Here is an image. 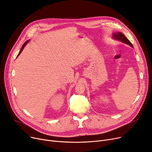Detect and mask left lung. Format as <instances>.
I'll list each match as a JSON object with an SVG mask.
<instances>
[{"instance_id":"8db88e82","label":"left lung","mask_w":152,"mask_h":152,"mask_svg":"<svg viewBox=\"0 0 152 152\" xmlns=\"http://www.w3.org/2000/svg\"><path fill=\"white\" fill-rule=\"evenodd\" d=\"M113 38L115 39V40H118V41H120L123 43H126L127 45H130L131 47L133 48V46L132 43L130 42V41L124 35V34L121 32H115L113 34Z\"/></svg>"}]
</instances>
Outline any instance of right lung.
Returning a JSON list of instances; mask_svg holds the SVG:
<instances>
[{
	"instance_id": "obj_1",
	"label": "right lung",
	"mask_w": 152,
	"mask_h": 152,
	"mask_svg": "<svg viewBox=\"0 0 152 152\" xmlns=\"http://www.w3.org/2000/svg\"><path fill=\"white\" fill-rule=\"evenodd\" d=\"M29 40H28V41H26V42H25V43H24V44H23V46H22V48H21V50H20V52H19V53H18V56H17V57H18V56H19V55H20V54H21V51H23V49H24V47H25V46H26V44H27V43H28V42H29Z\"/></svg>"
}]
</instances>
